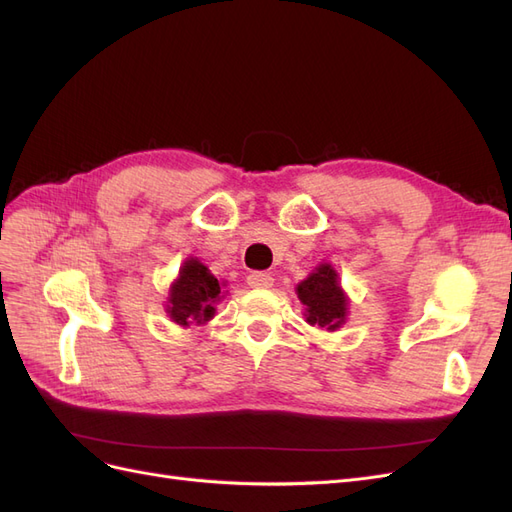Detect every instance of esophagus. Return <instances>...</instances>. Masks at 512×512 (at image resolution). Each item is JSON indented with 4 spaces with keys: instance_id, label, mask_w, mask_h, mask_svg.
<instances>
[{
    "instance_id": "1",
    "label": "esophagus",
    "mask_w": 512,
    "mask_h": 512,
    "mask_svg": "<svg viewBox=\"0 0 512 512\" xmlns=\"http://www.w3.org/2000/svg\"><path fill=\"white\" fill-rule=\"evenodd\" d=\"M247 284H250L252 288H271L273 277H271V273H265V271H254L247 275Z\"/></svg>"
}]
</instances>
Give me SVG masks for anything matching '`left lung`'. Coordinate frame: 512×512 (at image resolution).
Listing matches in <instances>:
<instances>
[{"mask_svg":"<svg viewBox=\"0 0 512 512\" xmlns=\"http://www.w3.org/2000/svg\"><path fill=\"white\" fill-rule=\"evenodd\" d=\"M303 301L309 324H318L327 331H335L346 316V297L337 284V273L331 265H320L316 273L303 280L297 288Z\"/></svg>","mask_w":512,"mask_h":512,"instance_id":"1","label":"left lung"}]
</instances>
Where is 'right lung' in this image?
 I'll return each mask as SVG.
<instances>
[{
    "mask_svg": "<svg viewBox=\"0 0 512 512\" xmlns=\"http://www.w3.org/2000/svg\"><path fill=\"white\" fill-rule=\"evenodd\" d=\"M220 297V282L209 273L203 262L190 258L183 265L179 280L170 288L168 314L177 324H183V327L192 320L205 322L213 318V305L220 301Z\"/></svg>",
    "mask_w": 512,
    "mask_h": 512,
    "instance_id": "obj_1",
    "label": "right lung"
}]
</instances>
